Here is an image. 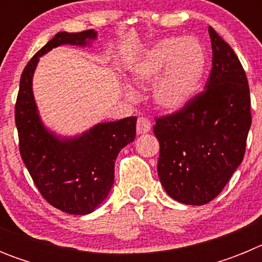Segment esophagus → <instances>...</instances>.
Instances as JSON below:
<instances>
[{
    "label": "esophagus",
    "mask_w": 262,
    "mask_h": 262,
    "mask_svg": "<svg viewBox=\"0 0 262 262\" xmlns=\"http://www.w3.org/2000/svg\"><path fill=\"white\" fill-rule=\"evenodd\" d=\"M149 131H151V122L147 118H138V122H136V133L139 135H142V134H147Z\"/></svg>",
    "instance_id": "1"
}]
</instances>
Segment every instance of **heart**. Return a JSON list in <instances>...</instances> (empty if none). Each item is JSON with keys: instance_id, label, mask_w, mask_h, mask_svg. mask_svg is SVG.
Returning <instances> with one entry per match:
<instances>
[{"instance_id": "1", "label": "heart", "mask_w": 262, "mask_h": 262, "mask_svg": "<svg viewBox=\"0 0 262 262\" xmlns=\"http://www.w3.org/2000/svg\"><path fill=\"white\" fill-rule=\"evenodd\" d=\"M205 67V51L196 39L169 38L140 57L134 67L133 78L139 85L155 81V103L165 110H177L195 96ZM128 96H133L131 92Z\"/></svg>"}]
</instances>
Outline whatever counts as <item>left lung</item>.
Masks as SVG:
<instances>
[{"mask_svg": "<svg viewBox=\"0 0 262 262\" xmlns=\"http://www.w3.org/2000/svg\"><path fill=\"white\" fill-rule=\"evenodd\" d=\"M212 68L202 93L156 118L157 173L169 196L201 206L219 195L242 164L252 124L248 80L239 57L209 27Z\"/></svg>", "mask_w": 262, "mask_h": 262, "instance_id": "obj_1", "label": "left lung"}]
</instances>
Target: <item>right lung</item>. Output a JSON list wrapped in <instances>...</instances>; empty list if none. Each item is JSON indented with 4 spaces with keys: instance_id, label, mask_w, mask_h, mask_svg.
I'll return each instance as SVG.
<instances>
[{
    "instance_id": "1",
    "label": "right lung",
    "mask_w": 262,
    "mask_h": 262,
    "mask_svg": "<svg viewBox=\"0 0 262 262\" xmlns=\"http://www.w3.org/2000/svg\"><path fill=\"white\" fill-rule=\"evenodd\" d=\"M94 30L57 32L27 62L15 103L19 152L41 196L53 207L73 215L93 212L114 184V164L122 148L135 140L136 117L98 123L73 138H60L41 122L32 94L39 57L62 45L88 46Z\"/></svg>"
}]
</instances>
